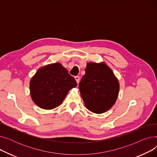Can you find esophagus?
Segmentation results:
<instances>
[{"instance_id":"esophagus-1","label":"esophagus","mask_w":157,"mask_h":157,"mask_svg":"<svg viewBox=\"0 0 157 157\" xmlns=\"http://www.w3.org/2000/svg\"><path fill=\"white\" fill-rule=\"evenodd\" d=\"M74 78H75V79H76V82H77V83L78 84L79 82L80 78H79V76H75V77H74Z\"/></svg>"}]
</instances>
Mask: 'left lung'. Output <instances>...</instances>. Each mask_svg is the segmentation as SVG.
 <instances>
[{"instance_id": "1", "label": "left lung", "mask_w": 157, "mask_h": 157, "mask_svg": "<svg viewBox=\"0 0 157 157\" xmlns=\"http://www.w3.org/2000/svg\"><path fill=\"white\" fill-rule=\"evenodd\" d=\"M79 88L86 108L94 113L101 114L116 102L120 83L105 62H88Z\"/></svg>"}]
</instances>
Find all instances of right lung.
I'll return each mask as SVG.
<instances>
[{"label": "right lung", "mask_w": 157, "mask_h": 157, "mask_svg": "<svg viewBox=\"0 0 157 157\" xmlns=\"http://www.w3.org/2000/svg\"><path fill=\"white\" fill-rule=\"evenodd\" d=\"M77 83L68 71L59 62L39 68L30 81L32 99L43 109H53L59 106L69 90Z\"/></svg>", "instance_id": "add662e5"}]
</instances>
